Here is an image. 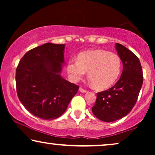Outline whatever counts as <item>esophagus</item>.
<instances>
[{
	"label": "esophagus",
	"mask_w": 155,
	"mask_h": 155,
	"mask_svg": "<svg viewBox=\"0 0 155 155\" xmlns=\"http://www.w3.org/2000/svg\"><path fill=\"white\" fill-rule=\"evenodd\" d=\"M79 91H80V92H82V93H85V92H87V90H84V89H83V88H82V87H80V89H79Z\"/></svg>",
	"instance_id": "34e87169"
}]
</instances>
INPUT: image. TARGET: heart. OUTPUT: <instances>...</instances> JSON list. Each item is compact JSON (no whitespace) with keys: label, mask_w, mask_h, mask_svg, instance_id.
Returning a JSON list of instances; mask_svg holds the SVG:
<instances>
[{"label":"heart","mask_w":155,"mask_h":155,"mask_svg":"<svg viewBox=\"0 0 155 155\" xmlns=\"http://www.w3.org/2000/svg\"><path fill=\"white\" fill-rule=\"evenodd\" d=\"M121 71V60L117 54L105 50H90L80 53L77 60H70L67 71L73 82H78L88 72L92 85L100 90L111 87Z\"/></svg>","instance_id":"obj_1"}]
</instances>
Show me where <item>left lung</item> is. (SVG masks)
Returning <instances> with one entry per match:
<instances>
[{"label":"left lung","instance_id":"obj_1","mask_svg":"<svg viewBox=\"0 0 155 155\" xmlns=\"http://www.w3.org/2000/svg\"><path fill=\"white\" fill-rule=\"evenodd\" d=\"M116 49L123 63L120 79L112 87L97 93L92 113L99 120L113 122L133 109L143 85V75L139 59L132 51L116 43Z\"/></svg>","mask_w":155,"mask_h":155}]
</instances>
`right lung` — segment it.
I'll list each match as a JSON object with an SVG mask.
<instances>
[{"mask_svg":"<svg viewBox=\"0 0 155 155\" xmlns=\"http://www.w3.org/2000/svg\"><path fill=\"white\" fill-rule=\"evenodd\" d=\"M65 44L46 43L25 54L16 69L18 98L34 116L44 120L65 111L79 87L61 75Z\"/></svg>","mask_w":155,"mask_h":155,"instance_id":"obj_1","label":"right lung"}]
</instances>
